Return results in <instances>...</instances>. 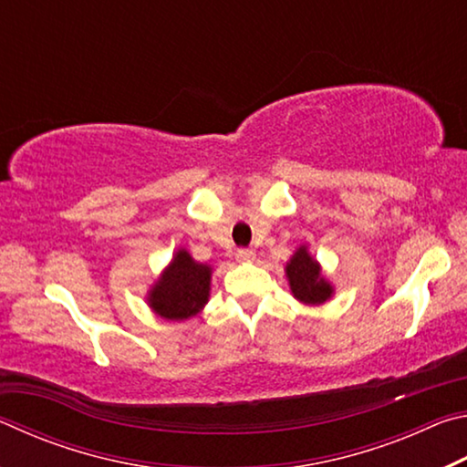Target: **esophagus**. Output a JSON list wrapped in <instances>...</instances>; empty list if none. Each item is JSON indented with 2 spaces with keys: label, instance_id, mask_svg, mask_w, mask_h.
<instances>
[{
  "label": "esophagus",
  "instance_id": "esophagus-1",
  "mask_svg": "<svg viewBox=\"0 0 467 467\" xmlns=\"http://www.w3.org/2000/svg\"><path fill=\"white\" fill-rule=\"evenodd\" d=\"M255 259V251L253 249H239L236 251V262H253Z\"/></svg>",
  "mask_w": 467,
  "mask_h": 467
}]
</instances>
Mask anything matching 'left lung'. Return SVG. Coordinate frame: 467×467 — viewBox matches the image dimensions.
<instances>
[{
	"label": "left lung",
	"mask_w": 467,
	"mask_h": 467,
	"mask_svg": "<svg viewBox=\"0 0 467 467\" xmlns=\"http://www.w3.org/2000/svg\"><path fill=\"white\" fill-rule=\"evenodd\" d=\"M286 278L292 296L305 305H323L334 295V286L321 274L317 259L311 257L306 244L298 247L286 264Z\"/></svg>",
	"instance_id": "1"
}]
</instances>
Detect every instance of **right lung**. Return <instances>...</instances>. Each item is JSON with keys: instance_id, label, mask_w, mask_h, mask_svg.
<instances>
[{"instance_id": "add662e5", "label": "right lung", "mask_w": 467, "mask_h": 467, "mask_svg": "<svg viewBox=\"0 0 467 467\" xmlns=\"http://www.w3.org/2000/svg\"><path fill=\"white\" fill-rule=\"evenodd\" d=\"M212 267L197 264L189 251L179 249L148 292V305L158 317L183 321L195 317L210 298Z\"/></svg>"}]
</instances>
